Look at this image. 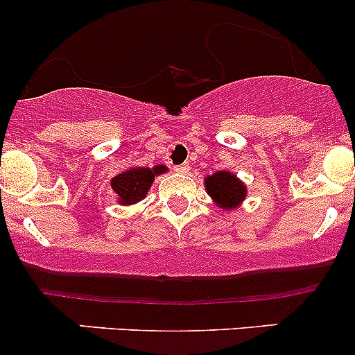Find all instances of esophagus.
Segmentation results:
<instances>
[{"label": "esophagus", "mask_w": 355, "mask_h": 355, "mask_svg": "<svg viewBox=\"0 0 355 355\" xmlns=\"http://www.w3.org/2000/svg\"><path fill=\"white\" fill-rule=\"evenodd\" d=\"M173 170L177 171V173H180V175H187L189 171H191V164H189V163H182V164H177V166H175Z\"/></svg>", "instance_id": "34e87169"}]
</instances>
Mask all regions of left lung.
Listing matches in <instances>:
<instances>
[{
	"label": "left lung",
	"mask_w": 355,
	"mask_h": 355,
	"mask_svg": "<svg viewBox=\"0 0 355 355\" xmlns=\"http://www.w3.org/2000/svg\"><path fill=\"white\" fill-rule=\"evenodd\" d=\"M204 185L207 194L221 209H234L247 196L245 185L230 171H216L214 175H209L204 178Z\"/></svg>",
	"instance_id": "1"
}]
</instances>
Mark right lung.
<instances>
[{
	"mask_svg": "<svg viewBox=\"0 0 355 355\" xmlns=\"http://www.w3.org/2000/svg\"><path fill=\"white\" fill-rule=\"evenodd\" d=\"M166 171L168 168L164 164H157L155 168H130L111 178V189L116 192L118 202L121 206H130L146 198L156 175L166 173Z\"/></svg>",
	"mask_w": 355,
	"mask_h": 355,
	"instance_id": "obj_1",
	"label": "right lung"
}]
</instances>
